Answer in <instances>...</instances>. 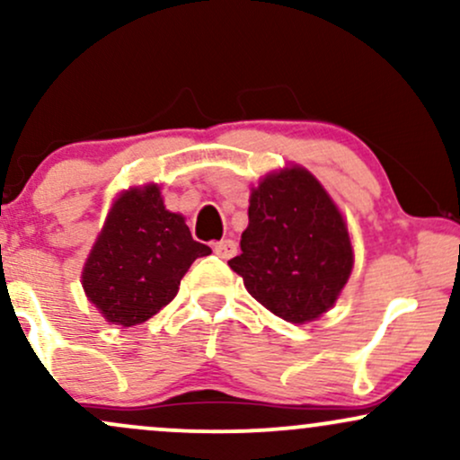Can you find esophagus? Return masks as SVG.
<instances>
[{
	"mask_svg": "<svg viewBox=\"0 0 460 460\" xmlns=\"http://www.w3.org/2000/svg\"><path fill=\"white\" fill-rule=\"evenodd\" d=\"M214 252L220 257V260H231V257L237 252V244L234 240H223L214 246Z\"/></svg>",
	"mask_w": 460,
	"mask_h": 460,
	"instance_id": "1",
	"label": "esophagus"
}]
</instances>
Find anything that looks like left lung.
<instances>
[{"label": "left lung", "mask_w": 460, "mask_h": 460, "mask_svg": "<svg viewBox=\"0 0 460 460\" xmlns=\"http://www.w3.org/2000/svg\"><path fill=\"white\" fill-rule=\"evenodd\" d=\"M240 248L231 270L257 303L292 324L326 314L355 266L344 214L300 164H285L251 188Z\"/></svg>", "instance_id": "left-lung-1"}]
</instances>
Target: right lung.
<instances>
[{
	"mask_svg": "<svg viewBox=\"0 0 460 460\" xmlns=\"http://www.w3.org/2000/svg\"><path fill=\"white\" fill-rule=\"evenodd\" d=\"M212 248L164 205L157 183L120 190L82 268V288L105 322L136 326L177 296L183 274Z\"/></svg>",
	"mask_w": 460,
	"mask_h": 460,
	"instance_id": "obj_1",
	"label": "right lung"
}]
</instances>
